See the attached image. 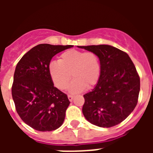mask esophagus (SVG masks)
<instances>
[{
  "instance_id": "1",
  "label": "esophagus",
  "mask_w": 153,
  "mask_h": 153,
  "mask_svg": "<svg viewBox=\"0 0 153 153\" xmlns=\"http://www.w3.org/2000/svg\"><path fill=\"white\" fill-rule=\"evenodd\" d=\"M73 99H74V97L71 95H68V100L70 101H72L73 100Z\"/></svg>"
}]
</instances>
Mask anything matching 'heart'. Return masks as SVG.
Listing matches in <instances>:
<instances>
[{"mask_svg": "<svg viewBox=\"0 0 153 153\" xmlns=\"http://www.w3.org/2000/svg\"><path fill=\"white\" fill-rule=\"evenodd\" d=\"M49 74L59 90L77 93L97 84L100 75V63L99 57L93 52H83L77 50H69L63 53L59 61H53L48 67Z\"/></svg>", "mask_w": 153, "mask_h": 153, "instance_id": "b5f03b06", "label": "heart"}]
</instances>
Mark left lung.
<instances>
[{"mask_svg": "<svg viewBox=\"0 0 153 153\" xmlns=\"http://www.w3.org/2000/svg\"><path fill=\"white\" fill-rule=\"evenodd\" d=\"M98 56L100 75L93 90L83 95V113L90 123L103 128L122 123L138 102L140 79L126 53L106 44L77 46Z\"/></svg>", "mask_w": 153, "mask_h": 153, "instance_id": "1", "label": "left lung"}]
</instances>
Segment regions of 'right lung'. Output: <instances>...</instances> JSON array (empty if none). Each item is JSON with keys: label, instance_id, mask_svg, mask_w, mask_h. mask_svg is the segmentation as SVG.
Wrapping results in <instances>:
<instances>
[{"label": "right lung", "instance_id": "add662e5", "mask_svg": "<svg viewBox=\"0 0 153 153\" xmlns=\"http://www.w3.org/2000/svg\"><path fill=\"white\" fill-rule=\"evenodd\" d=\"M73 47L39 44L17 64L11 90L13 100L21 120L36 130H55L64 121L70 102L53 86L48 67L53 56Z\"/></svg>", "mask_w": 153, "mask_h": 153}]
</instances>
